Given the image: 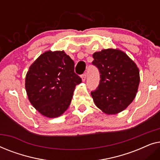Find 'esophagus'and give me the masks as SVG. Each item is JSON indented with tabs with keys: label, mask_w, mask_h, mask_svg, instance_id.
Wrapping results in <instances>:
<instances>
[{
	"label": "esophagus",
	"mask_w": 160,
	"mask_h": 160,
	"mask_svg": "<svg viewBox=\"0 0 160 160\" xmlns=\"http://www.w3.org/2000/svg\"><path fill=\"white\" fill-rule=\"evenodd\" d=\"M86 78H87V73L82 74V80L84 81V82L85 80H86Z\"/></svg>",
	"instance_id": "1"
}]
</instances>
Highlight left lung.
<instances>
[{
	"mask_svg": "<svg viewBox=\"0 0 160 160\" xmlns=\"http://www.w3.org/2000/svg\"><path fill=\"white\" fill-rule=\"evenodd\" d=\"M92 64L98 68L100 83L91 92L94 102L107 114L124 110L134 99L140 82L135 63L118 49H103L93 54Z\"/></svg>",
	"mask_w": 160,
	"mask_h": 160,
	"instance_id": "left-lung-1",
	"label": "left lung"
}]
</instances>
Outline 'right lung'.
Returning a JSON list of instances; mask_svg holds the SVG:
<instances>
[{
    "label": "right lung",
    "instance_id": "add662e5",
    "mask_svg": "<svg viewBox=\"0 0 160 160\" xmlns=\"http://www.w3.org/2000/svg\"><path fill=\"white\" fill-rule=\"evenodd\" d=\"M82 78L74 72V62L64 51H48L30 65L25 78L28 99L47 117L62 114L71 104L76 85Z\"/></svg>",
    "mask_w": 160,
    "mask_h": 160
}]
</instances>
